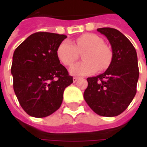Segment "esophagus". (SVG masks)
<instances>
[{
  "instance_id": "34e87169",
  "label": "esophagus",
  "mask_w": 147,
  "mask_h": 147,
  "mask_svg": "<svg viewBox=\"0 0 147 147\" xmlns=\"http://www.w3.org/2000/svg\"><path fill=\"white\" fill-rule=\"evenodd\" d=\"M78 80H79V78H78V77H74V78H73V82H74V83H76V82Z\"/></svg>"
}]
</instances>
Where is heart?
<instances>
[{
	"mask_svg": "<svg viewBox=\"0 0 147 147\" xmlns=\"http://www.w3.org/2000/svg\"><path fill=\"white\" fill-rule=\"evenodd\" d=\"M83 53V62L72 64L69 72L73 76H87L108 68L112 61V52L104 41L94 34H85L76 39V45L64 40L58 46V59L64 65H71L76 60L79 53Z\"/></svg>",
	"mask_w": 147,
	"mask_h": 147,
	"instance_id": "b5f03b06",
	"label": "heart"
}]
</instances>
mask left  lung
Instances as JSON below:
<instances>
[{
    "instance_id": "1",
    "label": "left lung",
    "mask_w": 147,
    "mask_h": 147,
    "mask_svg": "<svg viewBox=\"0 0 147 147\" xmlns=\"http://www.w3.org/2000/svg\"><path fill=\"white\" fill-rule=\"evenodd\" d=\"M110 43L112 61L104 73L89 77L83 97L95 113L116 117L125 110L136 94L139 80L138 58L128 38L114 28H98Z\"/></svg>"
}]
</instances>
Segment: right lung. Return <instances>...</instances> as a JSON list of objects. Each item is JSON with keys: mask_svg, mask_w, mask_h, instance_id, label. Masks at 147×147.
I'll return each instance as SVG.
<instances>
[{"mask_svg": "<svg viewBox=\"0 0 147 147\" xmlns=\"http://www.w3.org/2000/svg\"><path fill=\"white\" fill-rule=\"evenodd\" d=\"M66 38L64 34L37 32L13 53L11 72L15 94L21 107L31 117L42 118L56 112L61 107L64 89L73 83L57 54Z\"/></svg>", "mask_w": 147, "mask_h": 147, "instance_id": "right-lung-1", "label": "right lung"}]
</instances>
